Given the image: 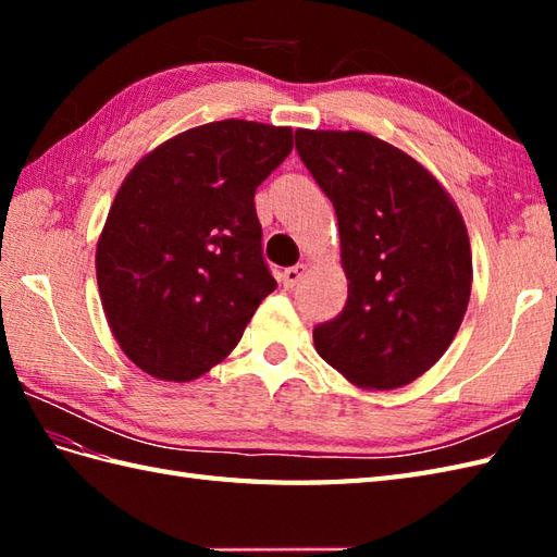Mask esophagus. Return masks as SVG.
I'll return each instance as SVG.
<instances>
[{"mask_svg":"<svg viewBox=\"0 0 557 557\" xmlns=\"http://www.w3.org/2000/svg\"><path fill=\"white\" fill-rule=\"evenodd\" d=\"M304 270H306V265H292V268L282 272V275H280L282 287H285V289L297 287V282L304 277Z\"/></svg>","mask_w":557,"mask_h":557,"instance_id":"esophagus-1","label":"esophagus"}]
</instances>
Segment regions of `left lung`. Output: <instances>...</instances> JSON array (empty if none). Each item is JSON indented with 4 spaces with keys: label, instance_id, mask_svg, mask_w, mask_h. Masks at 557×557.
<instances>
[{
    "label": "left lung",
    "instance_id": "8db88e82",
    "mask_svg": "<svg viewBox=\"0 0 557 557\" xmlns=\"http://www.w3.org/2000/svg\"><path fill=\"white\" fill-rule=\"evenodd\" d=\"M297 152L333 200L347 304L313 327L321 357L361 387L417 381L443 357L471 294L465 220L407 152L363 132L299 128Z\"/></svg>",
    "mask_w": 557,
    "mask_h": 557
}]
</instances>
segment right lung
<instances>
[{
  "label": "right lung",
  "instance_id": "1",
  "mask_svg": "<svg viewBox=\"0 0 557 557\" xmlns=\"http://www.w3.org/2000/svg\"><path fill=\"white\" fill-rule=\"evenodd\" d=\"M292 146L289 126L212 122L174 136L126 176L96 270L112 335L140 371L186 383L239 345L277 287L253 196Z\"/></svg>",
  "mask_w": 557,
  "mask_h": 557
}]
</instances>
